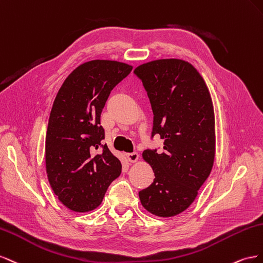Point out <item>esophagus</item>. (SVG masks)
<instances>
[{"instance_id": "1", "label": "esophagus", "mask_w": 263, "mask_h": 263, "mask_svg": "<svg viewBox=\"0 0 263 263\" xmlns=\"http://www.w3.org/2000/svg\"><path fill=\"white\" fill-rule=\"evenodd\" d=\"M126 157H127V160H129L131 163H134V162H137L139 160L140 155H139L138 152H132V153H127Z\"/></svg>"}]
</instances>
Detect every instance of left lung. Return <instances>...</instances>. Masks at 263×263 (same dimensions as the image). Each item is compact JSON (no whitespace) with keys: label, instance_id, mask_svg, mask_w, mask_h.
Segmentation results:
<instances>
[{"label":"left lung","instance_id":"1","mask_svg":"<svg viewBox=\"0 0 263 263\" xmlns=\"http://www.w3.org/2000/svg\"><path fill=\"white\" fill-rule=\"evenodd\" d=\"M153 110L152 138L163 152L145 149L155 178L139 192L141 204L159 217L181 214L196 198L215 159V115L211 93L195 67L182 59H159L134 69Z\"/></svg>","mask_w":263,"mask_h":263}]
</instances>
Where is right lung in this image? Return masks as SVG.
I'll return each instance as SVG.
<instances>
[{"mask_svg": "<svg viewBox=\"0 0 263 263\" xmlns=\"http://www.w3.org/2000/svg\"><path fill=\"white\" fill-rule=\"evenodd\" d=\"M132 66L114 61L87 62L64 81L50 111L45 142L49 184L63 204L77 213L98 207L122 165L102 144L100 125L108 97Z\"/></svg>", "mask_w": 263, "mask_h": 263, "instance_id": "1", "label": "right lung"}]
</instances>
